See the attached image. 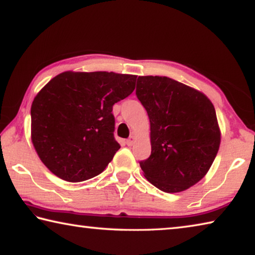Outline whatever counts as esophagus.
Here are the masks:
<instances>
[{
  "mask_svg": "<svg viewBox=\"0 0 255 255\" xmlns=\"http://www.w3.org/2000/svg\"><path fill=\"white\" fill-rule=\"evenodd\" d=\"M135 140H136L135 136H130V137H129L128 139L126 140V144H127L128 146H132L133 144H135Z\"/></svg>",
  "mask_w": 255,
  "mask_h": 255,
  "instance_id": "esophagus-1",
  "label": "esophagus"
}]
</instances>
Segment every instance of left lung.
Instances as JSON below:
<instances>
[{
	"instance_id": "1",
	"label": "left lung",
	"mask_w": 255,
	"mask_h": 255,
	"mask_svg": "<svg viewBox=\"0 0 255 255\" xmlns=\"http://www.w3.org/2000/svg\"><path fill=\"white\" fill-rule=\"evenodd\" d=\"M136 96L150 124L144 176L167 193L182 192L209 171L221 145L214 105L198 90L165 76H139Z\"/></svg>"
}]
</instances>
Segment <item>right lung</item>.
Wrapping results in <instances>:
<instances>
[{
  "label": "right lung",
  "mask_w": 255,
  "mask_h": 255,
  "mask_svg": "<svg viewBox=\"0 0 255 255\" xmlns=\"http://www.w3.org/2000/svg\"><path fill=\"white\" fill-rule=\"evenodd\" d=\"M137 75L73 72L56 75L33 99L31 141L51 173L68 182L105 171L120 145L112 107L135 90Z\"/></svg>",
  "instance_id": "obj_1"
}]
</instances>
